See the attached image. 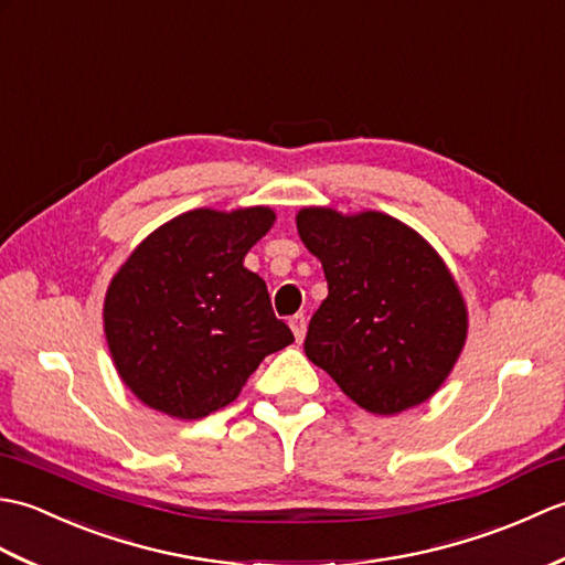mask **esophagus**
I'll use <instances>...</instances> for the list:
<instances>
[{"label": "esophagus", "instance_id": "1", "mask_svg": "<svg viewBox=\"0 0 565 565\" xmlns=\"http://www.w3.org/2000/svg\"><path fill=\"white\" fill-rule=\"evenodd\" d=\"M289 326H291V330H294V338L301 342L303 338H306V328H308V322H306V316H294L291 320H289Z\"/></svg>", "mask_w": 565, "mask_h": 565}]
</instances>
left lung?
Instances as JSON below:
<instances>
[{
  "label": "left lung",
  "instance_id": "obj_1",
  "mask_svg": "<svg viewBox=\"0 0 565 565\" xmlns=\"http://www.w3.org/2000/svg\"><path fill=\"white\" fill-rule=\"evenodd\" d=\"M296 225L328 279L306 356L374 415L425 403L449 376L468 330L447 264L413 227L379 211L310 206Z\"/></svg>",
  "mask_w": 565,
  "mask_h": 565
}]
</instances>
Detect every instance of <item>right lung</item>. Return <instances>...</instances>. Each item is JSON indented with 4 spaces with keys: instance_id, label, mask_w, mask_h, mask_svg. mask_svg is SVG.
Returning a JSON list of instances; mask_svg holds the SVG:
<instances>
[{
    "instance_id": "right-lung-1",
    "label": "right lung",
    "mask_w": 565,
    "mask_h": 565,
    "mask_svg": "<svg viewBox=\"0 0 565 565\" xmlns=\"http://www.w3.org/2000/svg\"><path fill=\"white\" fill-rule=\"evenodd\" d=\"M267 206L194 209L160 225L109 284L104 332L138 401L179 419L231 405L252 371L294 342L267 284L245 269L274 223Z\"/></svg>"
}]
</instances>
